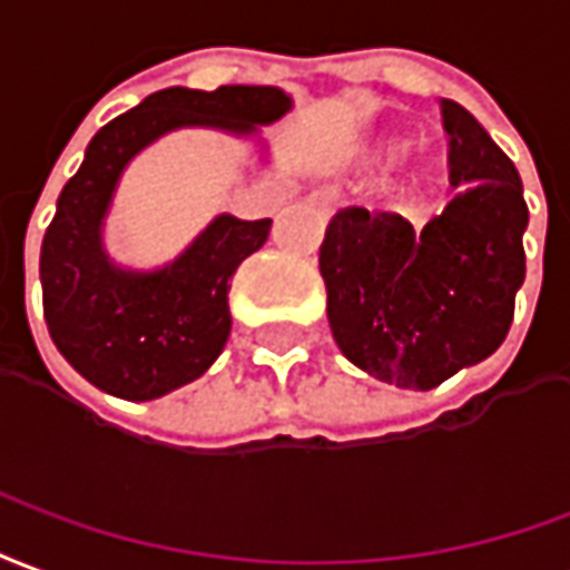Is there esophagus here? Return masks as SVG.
Instances as JSON below:
<instances>
[{
    "label": "esophagus",
    "mask_w": 570,
    "mask_h": 570,
    "mask_svg": "<svg viewBox=\"0 0 570 570\" xmlns=\"http://www.w3.org/2000/svg\"><path fill=\"white\" fill-rule=\"evenodd\" d=\"M309 199H313L315 209H318V212H325V215L331 212V197H325V194H313Z\"/></svg>",
    "instance_id": "34e87169"
}]
</instances>
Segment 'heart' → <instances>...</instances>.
I'll return each instance as SVG.
<instances>
[{
	"mask_svg": "<svg viewBox=\"0 0 570 570\" xmlns=\"http://www.w3.org/2000/svg\"><path fill=\"white\" fill-rule=\"evenodd\" d=\"M410 148H413V139H410V136H389L385 142L376 145L373 157H376V160H389V157H401V154L410 151ZM416 181H413V185H404V188L397 190V203H410V199L416 197Z\"/></svg>",
	"mask_w": 570,
	"mask_h": 570,
	"instance_id": "heart-1",
	"label": "heart"
}]
</instances>
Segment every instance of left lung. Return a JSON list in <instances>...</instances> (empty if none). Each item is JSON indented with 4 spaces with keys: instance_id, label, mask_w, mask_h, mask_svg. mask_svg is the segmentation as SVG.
<instances>
[{
    "instance_id": "obj_1",
    "label": "left lung",
    "mask_w": 570,
    "mask_h": 570,
    "mask_svg": "<svg viewBox=\"0 0 570 570\" xmlns=\"http://www.w3.org/2000/svg\"><path fill=\"white\" fill-rule=\"evenodd\" d=\"M440 111L450 181L461 188L450 206L422 230L404 215L348 206L318 252L340 352L380 382L419 392L504 343L525 279L529 206L517 166L464 106L443 99Z\"/></svg>"
}]
</instances>
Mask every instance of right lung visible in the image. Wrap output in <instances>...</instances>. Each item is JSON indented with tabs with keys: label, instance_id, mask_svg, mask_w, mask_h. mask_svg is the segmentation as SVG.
Here are the masks:
<instances>
[{
	"label": "right lung",
	"instance_id": "obj_1",
	"mask_svg": "<svg viewBox=\"0 0 570 570\" xmlns=\"http://www.w3.org/2000/svg\"><path fill=\"white\" fill-rule=\"evenodd\" d=\"M288 109L279 87H166L90 139L41 239L39 276L53 346L99 392L154 401L209 371L230 336V279L273 227L269 218L218 215L173 264L154 273L115 267L102 248V222L124 166L178 127L245 136Z\"/></svg>",
	"mask_w": 570,
	"mask_h": 570
}]
</instances>
